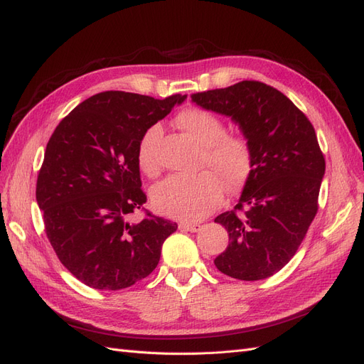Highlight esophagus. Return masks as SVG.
Instances as JSON below:
<instances>
[{
    "label": "esophagus",
    "instance_id": "obj_1",
    "mask_svg": "<svg viewBox=\"0 0 364 364\" xmlns=\"http://www.w3.org/2000/svg\"><path fill=\"white\" fill-rule=\"evenodd\" d=\"M179 229L182 230H188V232H197V230L200 229L199 223H190V222H182L179 225Z\"/></svg>",
    "mask_w": 364,
    "mask_h": 364
}]
</instances>
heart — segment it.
<instances>
[{
  "instance_id": "heart-1",
  "label": "heart",
  "mask_w": 364,
  "mask_h": 364,
  "mask_svg": "<svg viewBox=\"0 0 364 364\" xmlns=\"http://www.w3.org/2000/svg\"><path fill=\"white\" fill-rule=\"evenodd\" d=\"M174 121L203 147L200 167L208 170L193 176H168L151 190V203L164 215L194 222L223 202L225 188L230 194L245 188L255 167V156L247 136L226 134L225 121L203 107L183 109ZM159 138L161 126L153 124L138 142L136 162L149 178H156L161 171Z\"/></svg>"
}]
</instances>
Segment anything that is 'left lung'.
I'll return each mask as SVG.
<instances>
[{
  "mask_svg": "<svg viewBox=\"0 0 364 364\" xmlns=\"http://www.w3.org/2000/svg\"><path fill=\"white\" fill-rule=\"evenodd\" d=\"M191 98L232 118L255 156L238 203L214 220L230 241L214 259L215 267L241 281L269 278L294 257L317 214L325 158L314 127L290 98L257 80Z\"/></svg>",
  "mask_w": 364,
  "mask_h": 364,
  "instance_id": "left-lung-1",
  "label": "left lung"
}]
</instances>
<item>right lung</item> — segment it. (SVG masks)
<instances>
[{
  "mask_svg": "<svg viewBox=\"0 0 364 364\" xmlns=\"http://www.w3.org/2000/svg\"><path fill=\"white\" fill-rule=\"evenodd\" d=\"M186 95L164 100L105 91L65 117L47 144L36 182L43 226L60 262L87 287L127 289L156 269L178 225L146 213L136 150L144 130Z\"/></svg>",
  "mask_w": 364,
  "mask_h": 364,
  "instance_id": "add662e5",
  "label": "right lung"
}]
</instances>
